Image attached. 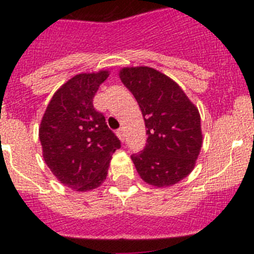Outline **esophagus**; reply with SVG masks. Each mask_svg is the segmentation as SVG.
<instances>
[{
	"label": "esophagus",
	"mask_w": 254,
	"mask_h": 254,
	"mask_svg": "<svg viewBox=\"0 0 254 254\" xmlns=\"http://www.w3.org/2000/svg\"><path fill=\"white\" fill-rule=\"evenodd\" d=\"M117 136H118V138H120V140L123 142V141H125V136H126L125 129H123V128L118 129V131H117Z\"/></svg>",
	"instance_id": "esophagus-1"
}]
</instances>
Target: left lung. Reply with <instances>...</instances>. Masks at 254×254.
I'll list each match as a JSON object with an SVG mask.
<instances>
[{
	"label": "left lung",
	"instance_id": "8db88e82",
	"mask_svg": "<svg viewBox=\"0 0 254 254\" xmlns=\"http://www.w3.org/2000/svg\"><path fill=\"white\" fill-rule=\"evenodd\" d=\"M120 78L142 112L147 143L132 155L147 185L172 187L196 167L203 134L198 108L169 76L147 66L123 67Z\"/></svg>",
	"mask_w": 254,
	"mask_h": 254
}]
</instances>
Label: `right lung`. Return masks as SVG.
<instances>
[{"mask_svg":"<svg viewBox=\"0 0 254 254\" xmlns=\"http://www.w3.org/2000/svg\"><path fill=\"white\" fill-rule=\"evenodd\" d=\"M108 69L75 75L53 94L42 117L39 140L52 174L71 190L86 192L102 186L120 140L108 128L93 99Z\"/></svg>","mask_w":254,"mask_h":254,"instance_id":"1","label":"right lung"}]
</instances>
